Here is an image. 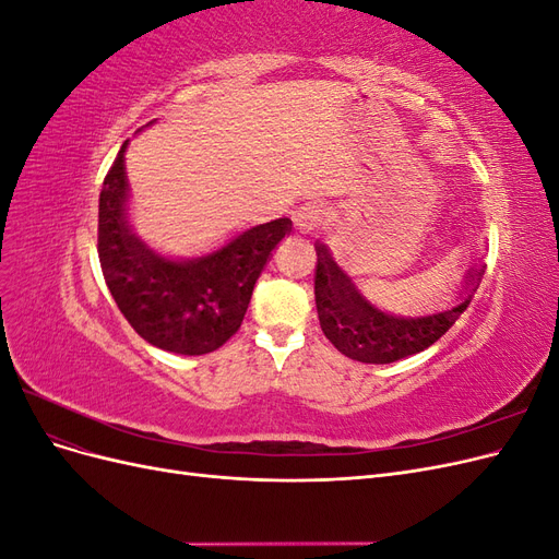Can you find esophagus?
<instances>
[{
	"instance_id": "esophagus-1",
	"label": "esophagus",
	"mask_w": 559,
	"mask_h": 559,
	"mask_svg": "<svg viewBox=\"0 0 559 559\" xmlns=\"http://www.w3.org/2000/svg\"><path fill=\"white\" fill-rule=\"evenodd\" d=\"M326 218H329V212L324 207L317 205V202H308L306 207H300L296 212V228L300 233H314L326 224Z\"/></svg>"
}]
</instances>
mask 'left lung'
Returning a JSON list of instances; mask_svg holds the SVG:
<instances>
[{"mask_svg":"<svg viewBox=\"0 0 559 559\" xmlns=\"http://www.w3.org/2000/svg\"><path fill=\"white\" fill-rule=\"evenodd\" d=\"M483 273L466 277L464 289L471 292ZM466 296V292H462ZM314 300L324 335L345 357L361 364H394L399 359L431 347L445 335L460 314L468 308L471 294L460 306L417 319L386 314L354 289L352 280L335 265L324 245H317L314 267Z\"/></svg>","mask_w":559,"mask_h":559,"instance_id":"obj_1","label":"left lung"}]
</instances>
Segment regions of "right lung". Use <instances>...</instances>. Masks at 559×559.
<instances>
[{"mask_svg": "<svg viewBox=\"0 0 559 559\" xmlns=\"http://www.w3.org/2000/svg\"><path fill=\"white\" fill-rule=\"evenodd\" d=\"M123 151L126 144L99 193L97 253L109 292L146 343L186 357L214 352L238 333L253 284L292 222L253 226L195 261L163 259L130 233Z\"/></svg>", "mask_w": 559, "mask_h": 559, "instance_id": "add662e5", "label": "right lung"}]
</instances>
